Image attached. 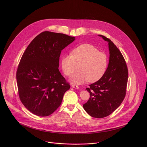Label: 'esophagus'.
<instances>
[{"instance_id":"esophagus-1","label":"esophagus","mask_w":147,"mask_h":147,"mask_svg":"<svg viewBox=\"0 0 147 147\" xmlns=\"http://www.w3.org/2000/svg\"><path fill=\"white\" fill-rule=\"evenodd\" d=\"M72 87L76 89H78L79 88V87L77 86V85H75V84H73L72 85Z\"/></svg>"}]
</instances>
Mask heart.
Returning a JSON list of instances; mask_svg holds the SVG:
<instances>
[{
    "label": "heart",
    "instance_id": "heart-1",
    "mask_svg": "<svg viewBox=\"0 0 147 147\" xmlns=\"http://www.w3.org/2000/svg\"><path fill=\"white\" fill-rule=\"evenodd\" d=\"M80 65V72L71 78L73 83L80 84L88 81H99L105 74L108 66V55L91 44L80 45L71 51V55H64L61 59L63 72L71 77Z\"/></svg>",
    "mask_w": 147,
    "mask_h": 147
}]
</instances>
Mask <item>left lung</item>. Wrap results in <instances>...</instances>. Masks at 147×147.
Returning a JSON list of instances; mask_svg holds the SVG:
<instances>
[{
  "label": "left lung",
  "mask_w": 147,
  "mask_h": 147,
  "mask_svg": "<svg viewBox=\"0 0 147 147\" xmlns=\"http://www.w3.org/2000/svg\"><path fill=\"white\" fill-rule=\"evenodd\" d=\"M109 63L107 71L101 79L90 85L86 90L90 94L83 108L91 116L105 117L112 113L121 103L126 94L128 69L121 52L109 38Z\"/></svg>",
  "instance_id": "1"
}]
</instances>
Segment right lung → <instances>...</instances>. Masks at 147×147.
<instances>
[{
  "label": "right lung",
  "mask_w": 147,
  "mask_h": 147,
  "mask_svg": "<svg viewBox=\"0 0 147 147\" xmlns=\"http://www.w3.org/2000/svg\"><path fill=\"white\" fill-rule=\"evenodd\" d=\"M74 39L64 34L44 31L24 51L16 73L18 93L24 106L33 114L41 117L52 114L70 89L58 67L61 50Z\"/></svg>",
  "instance_id": "obj_1"
}]
</instances>
